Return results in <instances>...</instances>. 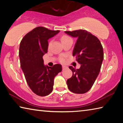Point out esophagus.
<instances>
[{
    "label": "esophagus",
    "mask_w": 123,
    "mask_h": 123,
    "mask_svg": "<svg viewBox=\"0 0 123 123\" xmlns=\"http://www.w3.org/2000/svg\"><path fill=\"white\" fill-rule=\"evenodd\" d=\"M66 68H67V67H66L65 66H62V69H63V70L66 69Z\"/></svg>",
    "instance_id": "1"
}]
</instances>
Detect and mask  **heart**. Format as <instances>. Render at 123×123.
<instances>
[{
	"mask_svg": "<svg viewBox=\"0 0 123 123\" xmlns=\"http://www.w3.org/2000/svg\"><path fill=\"white\" fill-rule=\"evenodd\" d=\"M70 38V37H69L67 36H66V35H63V36H62L61 38H60V39H61V43L63 42L64 41H65L66 40H67V39H69ZM50 44V43L49 45ZM64 60H65V56L63 55H62L61 56V57H60V61H61V62H64Z\"/></svg>",
	"mask_w": 123,
	"mask_h": 123,
	"instance_id": "1",
	"label": "heart"
}]
</instances>
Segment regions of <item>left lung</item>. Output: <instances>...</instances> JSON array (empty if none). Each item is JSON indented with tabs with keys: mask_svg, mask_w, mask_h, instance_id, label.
I'll return each instance as SVG.
<instances>
[{
	"mask_svg": "<svg viewBox=\"0 0 123 123\" xmlns=\"http://www.w3.org/2000/svg\"><path fill=\"white\" fill-rule=\"evenodd\" d=\"M66 34L77 38L73 51L81 64L79 69L69 67L73 75L67 81L69 90L77 94L88 92L98 76L104 60V51L99 39L85 30L65 31Z\"/></svg>",
	"mask_w": 123,
	"mask_h": 123,
	"instance_id": "left-lung-1",
	"label": "left lung"
}]
</instances>
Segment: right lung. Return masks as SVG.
<instances>
[{"label": "right lung", "instance_id": "1", "mask_svg": "<svg viewBox=\"0 0 123 123\" xmlns=\"http://www.w3.org/2000/svg\"><path fill=\"white\" fill-rule=\"evenodd\" d=\"M59 32L37 27L25 35L20 43V67L28 86L39 96H46L51 92L54 78L62 71L61 64L45 66L43 59L48 49V40Z\"/></svg>", "mask_w": 123, "mask_h": 123}]
</instances>
